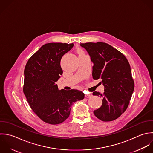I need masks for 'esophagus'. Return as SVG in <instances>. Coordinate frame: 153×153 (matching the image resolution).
Returning <instances> with one entry per match:
<instances>
[{
    "label": "esophagus",
    "mask_w": 153,
    "mask_h": 153,
    "mask_svg": "<svg viewBox=\"0 0 153 153\" xmlns=\"http://www.w3.org/2000/svg\"><path fill=\"white\" fill-rule=\"evenodd\" d=\"M92 97V94H85V97L86 98H90Z\"/></svg>",
    "instance_id": "34e87169"
}]
</instances>
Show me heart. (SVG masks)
Returning a JSON list of instances; mask_svg holds the SVG:
<instances>
[{
	"instance_id": "1",
	"label": "heart",
	"mask_w": 153,
	"mask_h": 153,
	"mask_svg": "<svg viewBox=\"0 0 153 153\" xmlns=\"http://www.w3.org/2000/svg\"><path fill=\"white\" fill-rule=\"evenodd\" d=\"M77 52H78V53H79V54L83 53V51H82V49H79L77 50Z\"/></svg>"
}]
</instances>
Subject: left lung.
Wrapping results in <instances>:
<instances>
[{"mask_svg":"<svg viewBox=\"0 0 153 153\" xmlns=\"http://www.w3.org/2000/svg\"><path fill=\"white\" fill-rule=\"evenodd\" d=\"M80 46L86 49L94 62L93 79H101L104 86L103 94L93 92V95L103 97L101 107L94 113L103 122L114 120L128 108L134 90L129 61L122 52L104 42H88Z\"/></svg>","mask_w":153,"mask_h":153,"instance_id":"8db88e82","label":"left lung"}]
</instances>
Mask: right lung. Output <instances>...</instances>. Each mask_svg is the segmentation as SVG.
I'll return each mask as SVG.
<instances>
[{
    "label": "right lung",
    "instance_id": "1",
    "mask_svg": "<svg viewBox=\"0 0 153 153\" xmlns=\"http://www.w3.org/2000/svg\"><path fill=\"white\" fill-rule=\"evenodd\" d=\"M73 46L46 43L29 58L25 67L23 92L34 113L49 124L62 123L69 117L73 104L85 98L80 91H60L56 84L62 74L61 58Z\"/></svg>",
    "mask_w": 153,
    "mask_h": 153
}]
</instances>
